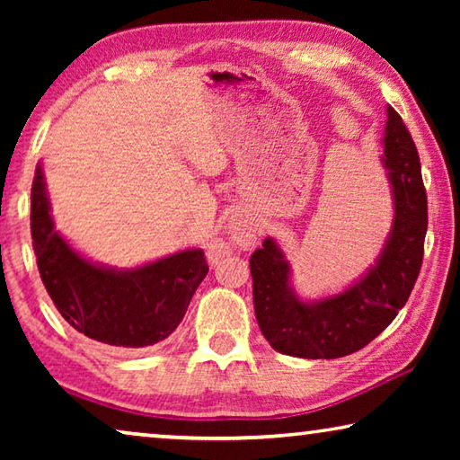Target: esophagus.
I'll return each mask as SVG.
<instances>
[{
    "instance_id": "obj_1",
    "label": "esophagus",
    "mask_w": 460,
    "mask_h": 460,
    "mask_svg": "<svg viewBox=\"0 0 460 460\" xmlns=\"http://www.w3.org/2000/svg\"><path fill=\"white\" fill-rule=\"evenodd\" d=\"M233 243L239 245V247H252L255 243V225L252 223V219H247V217H239V221H235L233 225ZM227 253V243H223V241H213L211 245H208V261H217L221 260L223 255Z\"/></svg>"
}]
</instances>
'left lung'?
<instances>
[{"label": "left lung", "mask_w": 460, "mask_h": 460, "mask_svg": "<svg viewBox=\"0 0 460 460\" xmlns=\"http://www.w3.org/2000/svg\"><path fill=\"white\" fill-rule=\"evenodd\" d=\"M384 146L395 215L367 276L339 296L308 305L292 292L290 266L274 239L263 241L249 260L255 318L276 351L302 359L351 355L384 332L408 302L422 268L428 202L416 144L394 107H387Z\"/></svg>", "instance_id": "1"}]
</instances>
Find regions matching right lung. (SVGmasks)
Instances as JSON below:
<instances>
[{
	"label": "right lung",
	"mask_w": 460,
	"mask_h": 460,
	"mask_svg": "<svg viewBox=\"0 0 460 460\" xmlns=\"http://www.w3.org/2000/svg\"><path fill=\"white\" fill-rule=\"evenodd\" d=\"M42 284L62 318L111 347H150L181 324L208 266L200 249H184L142 268L118 271L83 260L54 231L42 168H36L30 213Z\"/></svg>",
	"instance_id": "obj_1"
}]
</instances>
